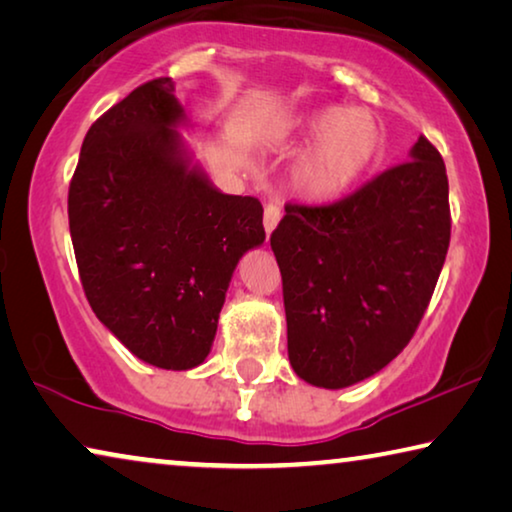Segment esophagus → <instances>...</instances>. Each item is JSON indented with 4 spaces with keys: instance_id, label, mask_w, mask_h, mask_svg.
<instances>
[{
    "instance_id": "esophagus-1",
    "label": "esophagus",
    "mask_w": 512,
    "mask_h": 512,
    "mask_svg": "<svg viewBox=\"0 0 512 512\" xmlns=\"http://www.w3.org/2000/svg\"><path fill=\"white\" fill-rule=\"evenodd\" d=\"M280 218H282L280 205H273V202H271V205L264 207V230H266V237H271V232L275 230V227H278Z\"/></svg>"
}]
</instances>
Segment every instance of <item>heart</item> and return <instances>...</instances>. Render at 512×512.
I'll return each instance as SVG.
<instances>
[{
  "label": "heart",
  "instance_id": "heart-1",
  "mask_svg": "<svg viewBox=\"0 0 512 512\" xmlns=\"http://www.w3.org/2000/svg\"><path fill=\"white\" fill-rule=\"evenodd\" d=\"M294 129L303 139H316L296 170L300 189L316 200L344 193L383 148V132L369 111L323 107L298 118Z\"/></svg>",
  "mask_w": 512,
  "mask_h": 512
}]
</instances>
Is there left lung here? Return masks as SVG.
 Listing matches in <instances>:
<instances>
[{
  "label": "left lung",
  "mask_w": 512,
  "mask_h": 512,
  "mask_svg": "<svg viewBox=\"0 0 512 512\" xmlns=\"http://www.w3.org/2000/svg\"><path fill=\"white\" fill-rule=\"evenodd\" d=\"M449 239V180L424 136L348 198L287 205L271 248L296 376L342 389L387 367L431 303Z\"/></svg>",
  "instance_id": "left-lung-1"
}]
</instances>
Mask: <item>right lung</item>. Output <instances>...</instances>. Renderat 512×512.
<instances>
[{"label": "right lung", "mask_w": 512, "mask_h": 512, "mask_svg": "<svg viewBox=\"0 0 512 512\" xmlns=\"http://www.w3.org/2000/svg\"><path fill=\"white\" fill-rule=\"evenodd\" d=\"M184 125L173 79L134 88L88 129L68 193L95 316L136 358L170 371L205 362L232 273L266 239L262 202L218 191Z\"/></svg>", "instance_id": "add662e5"}]
</instances>
